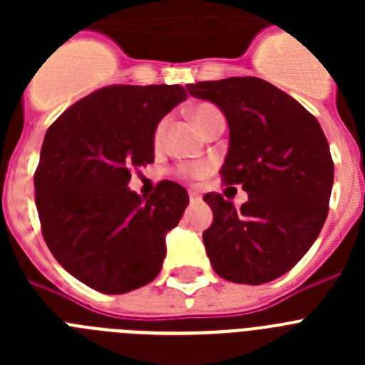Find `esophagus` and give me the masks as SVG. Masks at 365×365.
<instances>
[{
	"label": "esophagus",
	"instance_id": "obj_1",
	"mask_svg": "<svg viewBox=\"0 0 365 365\" xmlns=\"http://www.w3.org/2000/svg\"><path fill=\"white\" fill-rule=\"evenodd\" d=\"M188 195H190V205H199V202L202 201L201 193L199 192H190Z\"/></svg>",
	"mask_w": 365,
	"mask_h": 365
}]
</instances>
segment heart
<instances>
[{
    "instance_id": "obj_1",
    "label": "heart",
    "mask_w": 365,
    "mask_h": 365,
    "mask_svg": "<svg viewBox=\"0 0 365 365\" xmlns=\"http://www.w3.org/2000/svg\"><path fill=\"white\" fill-rule=\"evenodd\" d=\"M190 115H192V120L195 122V125H197L199 130H202L206 122L210 120L212 117H215V115H219V109L212 104H197L192 111H190ZM164 130H166V120H160L159 125L155 128V135H153L155 144H159L160 140H163ZM208 170H210L208 164H195V166L182 168L180 173H182L185 177H190V179H201V177H205L206 173H208Z\"/></svg>"
}]
</instances>
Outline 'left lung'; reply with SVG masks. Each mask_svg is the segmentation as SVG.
<instances>
[{"label": "left lung", "mask_w": 365, "mask_h": 365, "mask_svg": "<svg viewBox=\"0 0 365 365\" xmlns=\"http://www.w3.org/2000/svg\"><path fill=\"white\" fill-rule=\"evenodd\" d=\"M186 87L227 118L230 138L219 173L248 193L241 208L221 193L202 197L214 214L202 232L212 269L234 283L272 282L305 256L327 217L334 179L327 138L298 100L256 76Z\"/></svg>", "instance_id": "1"}]
</instances>
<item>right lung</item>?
Returning <instances> with one entry per match:
<instances>
[{"mask_svg": "<svg viewBox=\"0 0 365 365\" xmlns=\"http://www.w3.org/2000/svg\"><path fill=\"white\" fill-rule=\"evenodd\" d=\"M185 98V87L166 83L102 87L45 133L34 175L41 234L58 263L95 291L124 294L163 269L188 192L163 180L148 199L128 185L131 170L155 160V128Z\"/></svg>", "mask_w": 365, "mask_h": 365, "instance_id": "add662e5", "label": "right lung"}]
</instances>
